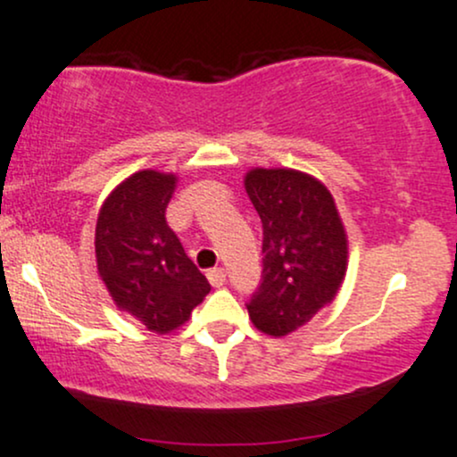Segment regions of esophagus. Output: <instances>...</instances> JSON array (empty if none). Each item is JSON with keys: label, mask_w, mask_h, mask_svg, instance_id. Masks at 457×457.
Segmentation results:
<instances>
[{"label": "esophagus", "mask_w": 457, "mask_h": 457, "mask_svg": "<svg viewBox=\"0 0 457 457\" xmlns=\"http://www.w3.org/2000/svg\"><path fill=\"white\" fill-rule=\"evenodd\" d=\"M208 282L212 286H223L225 284V270L223 269H210L208 270Z\"/></svg>", "instance_id": "obj_1"}]
</instances>
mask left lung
<instances>
[{
    "mask_svg": "<svg viewBox=\"0 0 457 457\" xmlns=\"http://www.w3.org/2000/svg\"><path fill=\"white\" fill-rule=\"evenodd\" d=\"M245 190L262 220V282L249 299L253 325L286 336L338 293L347 273V234L334 197L295 169H252Z\"/></svg>",
    "mask_w": 457,
    "mask_h": 457,
    "instance_id": "1",
    "label": "left lung"
}]
</instances>
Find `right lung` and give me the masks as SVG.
<instances>
[{
  "label": "right lung",
  "instance_id": "right-lung-1",
  "mask_svg": "<svg viewBox=\"0 0 457 457\" xmlns=\"http://www.w3.org/2000/svg\"><path fill=\"white\" fill-rule=\"evenodd\" d=\"M178 178L138 171L102 204L95 228V258L102 282L119 310L155 334H169L190 319L210 293L167 225V205Z\"/></svg>",
  "mask_w": 457,
  "mask_h": 457
}]
</instances>
